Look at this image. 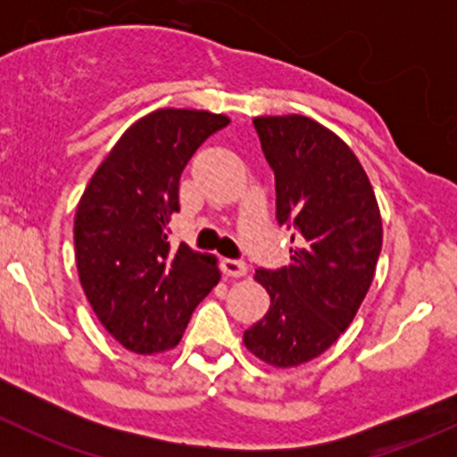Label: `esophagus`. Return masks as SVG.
<instances>
[{"instance_id":"1","label":"esophagus","mask_w":457,"mask_h":457,"mask_svg":"<svg viewBox=\"0 0 457 457\" xmlns=\"http://www.w3.org/2000/svg\"><path fill=\"white\" fill-rule=\"evenodd\" d=\"M220 270H223V274L229 276V278H241V276L247 274V265L243 261H237V258H225V261L220 262Z\"/></svg>"}]
</instances>
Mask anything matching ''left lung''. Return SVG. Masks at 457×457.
<instances>
[{
  "label": "left lung",
  "instance_id": "8db88e82",
  "mask_svg": "<svg viewBox=\"0 0 457 457\" xmlns=\"http://www.w3.org/2000/svg\"><path fill=\"white\" fill-rule=\"evenodd\" d=\"M254 128L274 170L276 219L296 228V245L289 265L256 270L271 303L243 343L287 370L314 361L352 325L376 274L382 219L370 177L338 135L303 114L256 117Z\"/></svg>",
  "mask_w": 457,
  "mask_h": 457
}]
</instances>
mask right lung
Listing matches in <instances>:
<instances>
[{"instance_id":"right-lung-1","label":"right lung","mask_w":457,"mask_h":457,"mask_svg":"<svg viewBox=\"0 0 457 457\" xmlns=\"http://www.w3.org/2000/svg\"><path fill=\"white\" fill-rule=\"evenodd\" d=\"M225 114L161 108L132 123L81 195L75 256L101 325L135 353L177 347L192 312L220 280L216 258L186 243L172 250L170 216L179 179L196 147L225 128Z\"/></svg>"}]
</instances>
